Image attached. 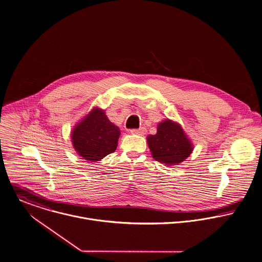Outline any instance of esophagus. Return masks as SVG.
Segmentation results:
<instances>
[{"label": "esophagus", "instance_id": "34e87169", "mask_svg": "<svg viewBox=\"0 0 262 262\" xmlns=\"http://www.w3.org/2000/svg\"><path fill=\"white\" fill-rule=\"evenodd\" d=\"M130 132L132 134H138V135H144L145 132H146V129L145 128H139V129H131Z\"/></svg>", "mask_w": 262, "mask_h": 262}]
</instances>
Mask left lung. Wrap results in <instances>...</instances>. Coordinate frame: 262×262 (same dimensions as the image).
Wrapping results in <instances>:
<instances>
[{
    "instance_id": "left-lung-1",
    "label": "left lung",
    "mask_w": 262,
    "mask_h": 262,
    "mask_svg": "<svg viewBox=\"0 0 262 262\" xmlns=\"http://www.w3.org/2000/svg\"><path fill=\"white\" fill-rule=\"evenodd\" d=\"M152 158L168 166H177L185 161L193 150L192 144L180 125L170 120L158 126L156 135L147 137Z\"/></svg>"
}]
</instances>
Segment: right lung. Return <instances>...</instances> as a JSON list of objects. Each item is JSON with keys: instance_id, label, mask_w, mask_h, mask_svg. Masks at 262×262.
<instances>
[{"instance_id": "1", "label": "right lung", "mask_w": 262, "mask_h": 262, "mask_svg": "<svg viewBox=\"0 0 262 262\" xmlns=\"http://www.w3.org/2000/svg\"><path fill=\"white\" fill-rule=\"evenodd\" d=\"M119 136L120 129L110 122L104 112L93 108L74 128L72 142L84 160L97 162L116 150Z\"/></svg>"}]
</instances>
